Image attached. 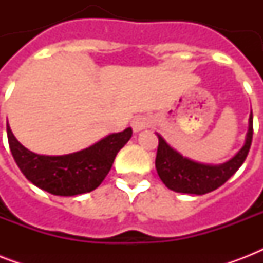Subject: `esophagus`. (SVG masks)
Segmentation results:
<instances>
[{
    "label": "esophagus",
    "mask_w": 263,
    "mask_h": 263,
    "mask_svg": "<svg viewBox=\"0 0 263 263\" xmlns=\"http://www.w3.org/2000/svg\"><path fill=\"white\" fill-rule=\"evenodd\" d=\"M148 125H150V121H148L147 117H144V116H135L131 121V127L135 132L142 131L144 128H147Z\"/></svg>",
    "instance_id": "1"
}]
</instances>
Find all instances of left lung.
Returning a JSON list of instances; mask_svg holds the SVG:
<instances>
[{"mask_svg":"<svg viewBox=\"0 0 263 263\" xmlns=\"http://www.w3.org/2000/svg\"><path fill=\"white\" fill-rule=\"evenodd\" d=\"M253 113L250 115L249 132L245 146L236 156L220 165H208L185 158L173 150L164 138L158 136L156 168L162 183L175 192L203 195L221 187L240 168L247 158L253 142Z\"/></svg>","mask_w":263,"mask_h":263,"instance_id":"obj_1","label":"left lung"}]
</instances>
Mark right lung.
Here are the masks:
<instances>
[{"mask_svg":"<svg viewBox=\"0 0 263 263\" xmlns=\"http://www.w3.org/2000/svg\"><path fill=\"white\" fill-rule=\"evenodd\" d=\"M8 142L16 164L30 180L53 195L73 196L98 187L110 171L120 148L131 139L132 129L110 134L82 152L67 156H39L30 152L6 125Z\"/></svg>","mask_w":263,"mask_h":263,"instance_id":"right-lung-1","label":"right lung"}]
</instances>
